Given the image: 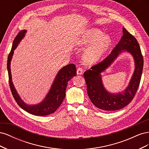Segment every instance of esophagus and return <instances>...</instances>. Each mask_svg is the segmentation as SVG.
<instances>
[{"mask_svg": "<svg viewBox=\"0 0 149 149\" xmlns=\"http://www.w3.org/2000/svg\"><path fill=\"white\" fill-rule=\"evenodd\" d=\"M83 69L81 68H80V67H79L77 69V74H83Z\"/></svg>", "mask_w": 149, "mask_h": 149, "instance_id": "1", "label": "esophagus"}]
</instances>
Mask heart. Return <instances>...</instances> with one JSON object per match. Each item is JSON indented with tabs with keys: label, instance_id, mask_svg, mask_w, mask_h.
<instances>
[{
	"label": "heart",
	"instance_id": "obj_1",
	"mask_svg": "<svg viewBox=\"0 0 149 149\" xmlns=\"http://www.w3.org/2000/svg\"><path fill=\"white\" fill-rule=\"evenodd\" d=\"M94 43L85 52L84 59L89 64L95 63L100 60L109 48L111 39L107 35H103L101 30L93 29L86 32L77 41V45L84 47Z\"/></svg>",
	"mask_w": 149,
	"mask_h": 149
}]
</instances>
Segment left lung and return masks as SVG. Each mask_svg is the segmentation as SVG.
<instances>
[{"label": "left lung", "instance_id": "1", "mask_svg": "<svg viewBox=\"0 0 149 149\" xmlns=\"http://www.w3.org/2000/svg\"><path fill=\"white\" fill-rule=\"evenodd\" d=\"M127 51L133 55L135 70L129 86L123 93H109L103 86L100 73L110 65L120 53ZM143 58L137 39L123 28V35L109 56L101 63L84 73L87 93L93 104L104 111H116L124 107L132 101L141 82Z\"/></svg>", "mask_w": 149, "mask_h": 149}]
</instances>
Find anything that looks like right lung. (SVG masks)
Returning a JSON list of instances; mask_svg holds the SVG:
<instances>
[{"mask_svg": "<svg viewBox=\"0 0 149 149\" xmlns=\"http://www.w3.org/2000/svg\"><path fill=\"white\" fill-rule=\"evenodd\" d=\"M26 30H21L13 40L11 51L7 59V70L8 74L9 85L13 98L17 104L24 110L30 114L35 116H47L55 112L63 101L65 97L66 89L68 82L76 75V66L74 64L68 65L58 71L56 78L51 86L50 89L45 100L37 105H28L22 100L18 94L14 86L12 81V75L10 71V61L15 50L22 39L25 37Z\"/></svg>", "mask_w": 149, "mask_h": 149, "instance_id": "obj_1", "label": "right lung"}]
</instances>
